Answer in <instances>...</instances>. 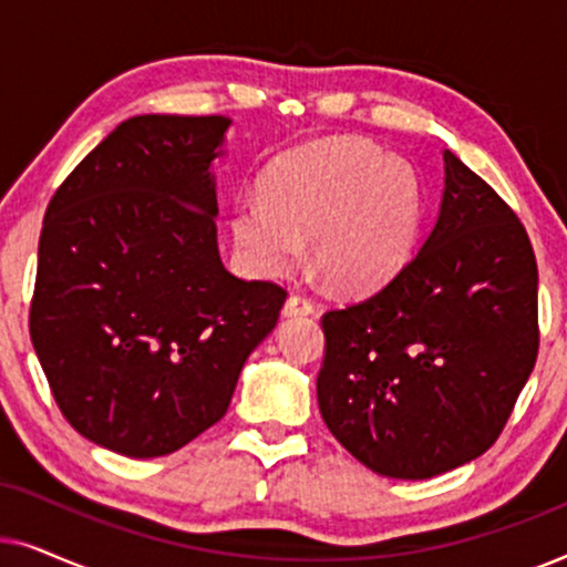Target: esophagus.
<instances>
[{"label":"esophagus","mask_w":567,"mask_h":567,"mask_svg":"<svg viewBox=\"0 0 567 567\" xmlns=\"http://www.w3.org/2000/svg\"><path fill=\"white\" fill-rule=\"evenodd\" d=\"M286 315H312L315 312V301L307 297V293H291L289 299H286V307H284Z\"/></svg>","instance_id":"esophagus-1"}]
</instances>
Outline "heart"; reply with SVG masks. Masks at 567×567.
Segmentation results:
<instances>
[{
	"label": "heart",
	"mask_w": 567,
	"mask_h": 567,
	"mask_svg": "<svg viewBox=\"0 0 567 567\" xmlns=\"http://www.w3.org/2000/svg\"><path fill=\"white\" fill-rule=\"evenodd\" d=\"M417 219L421 185L405 159L361 138H328L270 162L260 196L231 206V237L262 276L297 268L312 237L328 281L369 291L402 268Z\"/></svg>",
	"instance_id": "heart-1"
}]
</instances>
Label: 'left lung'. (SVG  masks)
Returning <instances> with one entry per match:
<instances>
[{
  "label": "left lung",
  "mask_w": 567,
  "mask_h": 567,
  "mask_svg": "<svg viewBox=\"0 0 567 567\" xmlns=\"http://www.w3.org/2000/svg\"><path fill=\"white\" fill-rule=\"evenodd\" d=\"M441 214L371 297L322 315L317 402L384 477L429 480L485 454L539 351L537 258L514 208L444 152Z\"/></svg>",
  "instance_id": "left-lung-1"
}]
</instances>
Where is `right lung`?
I'll return each mask as SVG.
<instances>
[{
    "mask_svg": "<svg viewBox=\"0 0 567 567\" xmlns=\"http://www.w3.org/2000/svg\"><path fill=\"white\" fill-rule=\"evenodd\" d=\"M221 115H136L49 200L30 340L61 415L95 444L165 456L221 421L286 289L216 250Z\"/></svg>",
    "mask_w": 567,
    "mask_h": 567,
    "instance_id": "obj_1",
    "label": "right lung"
}]
</instances>
